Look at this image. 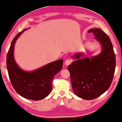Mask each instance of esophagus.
I'll use <instances>...</instances> for the list:
<instances>
[{
    "mask_svg": "<svg viewBox=\"0 0 122 122\" xmlns=\"http://www.w3.org/2000/svg\"><path fill=\"white\" fill-rule=\"evenodd\" d=\"M71 63H72V61H71V60L67 59V60H66V61H65L64 64H65V66H69V65Z\"/></svg>",
    "mask_w": 122,
    "mask_h": 122,
    "instance_id": "1",
    "label": "esophagus"
}]
</instances>
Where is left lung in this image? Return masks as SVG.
Instances as JSON below:
<instances>
[{
    "label": "left lung",
    "instance_id": "left-lung-1",
    "mask_svg": "<svg viewBox=\"0 0 122 122\" xmlns=\"http://www.w3.org/2000/svg\"><path fill=\"white\" fill-rule=\"evenodd\" d=\"M94 39L100 44L101 53L82 58L83 53L72 56L75 59L68 67L73 92L79 97L92 100L103 94L110 87L114 75L116 60L113 45L109 36L99 28L90 30Z\"/></svg>",
    "mask_w": 122,
    "mask_h": 122
}]
</instances>
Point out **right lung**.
Masks as SVG:
<instances>
[{
    "mask_svg": "<svg viewBox=\"0 0 122 122\" xmlns=\"http://www.w3.org/2000/svg\"><path fill=\"white\" fill-rule=\"evenodd\" d=\"M19 32L11 43L7 56V67L14 89L22 97L40 100L51 92L55 75L62 69L63 59L54 61L32 71H25L19 67L14 58L15 42L25 30Z\"/></svg>",
    "mask_w": 122,
    "mask_h": 122,
    "instance_id": "1",
    "label": "right lung"
}]
</instances>
